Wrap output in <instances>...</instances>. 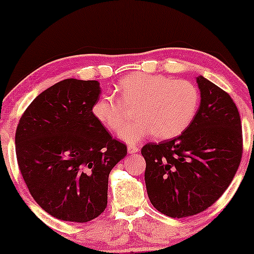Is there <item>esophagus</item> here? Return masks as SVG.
<instances>
[{
  "instance_id": "1",
  "label": "esophagus",
  "mask_w": 254,
  "mask_h": 254,
  "mask_svg": "<svg viewBox=\"0 0 254 254\" xmlns=\"http://www.w3.org/2000/svg\"><path fill=\"white\" fill-rule=\"evenodd\" d=\"M139 151V147L135 145H128L127 146V152L130 153V154H133V153H137Z\"/></svg>"
}]
</instances>
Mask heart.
I'll use <instances>...</instances> for the list:
<instances>
[{"label": "heart", "instance_id": "heart-1", "mask_svg": "<svg viewBox=\"0 0 254 254\" xmlns=\"http://www.w3.org/2000/svg\"><path fill=\"white\" fill-rule=\"evenodd\" d=\"M117 98L102 95L93 103L92 114L103 127L119 131L135 107L137 120L127 124L120 138L137 142L154 134L168 139L181 134L198 112L200 93L193 83L162 74H127L116 86Z\"/></svg>", "mask_w": 254, "mask_h": 254}]
</instances>
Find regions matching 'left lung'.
Segmentation results:
<instances>
[{
    "label": "left lung",
    "instance_id": "left-lung-1",
    "mask_svg": "<svg viewBox=\"0 0 254 254\" xmlns=\"http://www.w3.org/2000/svg\"><path fill=\"white\" fill-rule=\"evenodd\" d=\"M201 101L184 132L141 148L148 198L170 217L192 216L208 208L229 187L243 155L242 123L234 100L203 77Z\"/></svg>",
    "mask_w": 254,
    "mask_h": 254
}]
</instances>
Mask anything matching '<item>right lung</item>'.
<instances>
[{
  "label": "right lung",
  "instance_id": "add662e5",
  "mask_svg": "<svg viewBox=\"0 0 254 254\" xmlns=\"http://www.w3.org/2000/svg\"><path fill=\"white\" fill-rule=\"evenodd\" d=\"M96 80L65 79L40 93L21 115L16 155L31 195L59 220L88 222L107 207L108 178L127 145L93 116Z\"/></svg>",
  "mask_w": 254,
  "mask_h": 254
}]
</instances>
